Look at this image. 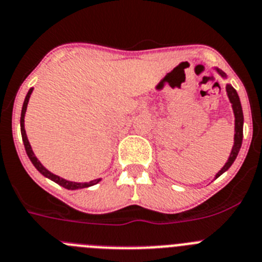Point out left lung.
<instances>
[{
	"mask_svg": "<svg viewBox=\"0 0 262 262\" xmlns=\"http://www.w3.org/2000/svg\"><path fill=\"white\" fill-rule=\"evenodd\" d=\"M216 73H218L221 77L226 78V73H223L222 70H219L218 68H215ZM226 91H227V96L230 99V103L232 104V111H234L235 115V136H234V146H232V150H231V154L228 157V160L226 162L225 166L221 168V171L218 172L215 175V179L219 178V176L222 175L223 172L227 171L232 163L236 159L237 154H239V150L242 147V142H243V122H244V116H243V110H242V104H240V99L239 95H237L236 90H235L234 87L231 86V84H226Z\"/></svg>",
	"mask_w": 262,
	"mask_h": 262,
	"instance_id": "left-lung-1",
	"label": "left lung"
}]
</instances>
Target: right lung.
Segmentation results:
<instances>
[{
  "label": "right lung",
  "mask_w": 262,
  "mask_h": 262,
  "mask_svg": "<svg viewBox=\"0 0 262 262\" xmlns=\"http://www.w3.org/2000/svg\"><path fill=\"white\" fill-rule=\"evenodd\" d=\"M32 90H34V89H30V90H28L27 95H26L25 102H23L22 114H20V132H22V140H23V145H25V148H26V152H27L28 158H30V160H31L32 164L35 166V168H36L37 171L41 173V175L46 176V178L51 179L52 181L57 183L58 185H61V187L67 188V189H70V190L82 189V188H89V187H93V185H95V184H98L99 181L102 180V179H95V180H91V181H89V183H75V181L65 180V179L60 178V176H57V175H55V173L49 172L48 169L43 166V164L40 163L39 159L35 157L34 151H32V148H31V145H30V142H28L27 134H26V130H25V115H26V110H27L28 100H30V96H31V94H32Z\"/></svg>",
  "instance_id": "1"
}]
</instances>
